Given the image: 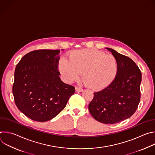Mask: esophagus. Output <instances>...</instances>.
<instances>
[{
    "mask_svg": "<svg viewBox=\"0 0 155 155\" xmlns=\"http://www.w3.org/2000/svg\"><path fill=\"white\" fill-rule=\"evenodd\" d=\"M75 91H77V92H82L83 90V89H81V88H80V87H75Z\"/></svg>",
    "mask_w": 155,
    "mask_h": 155,
    "instance_id": "esophagus-1",
    "label": "esophagus"
}]
</instances>
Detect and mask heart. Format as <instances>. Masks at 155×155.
Returning a JSON list of instances; mask_svg holds the SVG:
<instances>
[{
  "instance_id": "heart-1",
  "label": "heart",
  "mask_w": 155,
  "mask_h": 155,
  "mask_svg": "<svg viewBox=\"0 0 155 155\" xmlns=\"http://www.w3.org/2000/svg\"><path fill=\"white\" fill-rule=\"evenodd\" d=\"M58 68L65 81L77 80L82 73L83 81L87 87L101 90L115 80L118 66L114 56L97 50L84 49L71 52L68 60L61 58Z\"/></svg>"
}]
</instances>
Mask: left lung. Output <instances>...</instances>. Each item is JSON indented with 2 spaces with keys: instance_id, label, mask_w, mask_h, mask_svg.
Instances as JSON below:
<instances>
[{
  "instance_id": "left-lung-1",
  "label": "left lung",
  "mask_w": 155,
  "mask_h": 155,
  "mask_svg": "<svg viewBox=\"0 0 155 155\" xmlns=\"http://www.w3.org/2000/svg\"><path fill=\"white\" fill-rule=\"evenodd\" d=\"M106 49L117 60L118 73L108 86L94 93L88 108L96 120L112 124L129 118L136 111L140 99L142 74L130 58L114 49Z\"/></svg>"
}]
</instances>
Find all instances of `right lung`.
I'll list each match as a JSON object with an SVG mask.
<instances>
[{"instance_id": "right-lung-1", "label": "right lung", "mask_w": 155, "mask_h": 155, "mask_svg": "<svg viewBox=\"0 0 155 155\" xmlns=\"http://www.w3.org/2000/svg\"><path fill=\"white\" fill-rule=\"evenodd\" d=\"M59 50L32 51L16 65L13 84L15 102L32 120L45 122L53 119L75 93V87L59 77Z\"/></svg>"}]
</instances>
